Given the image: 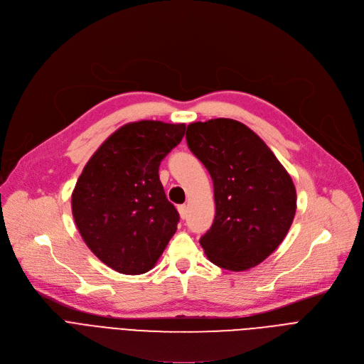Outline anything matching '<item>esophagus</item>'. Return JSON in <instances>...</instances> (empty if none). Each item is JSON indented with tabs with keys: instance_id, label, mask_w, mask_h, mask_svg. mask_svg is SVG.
I'll list each match as a JSON object with an SVG mask.
<instances>
[{
	"instance_id": "34e87169",
	"label": "esophagus",
	"mask_w": 364,
	"mask_h": 364,
	"mask_svg": "<svg viewBox=\"0 0 364 364\" xmlns=\"http://www.w3.org/2000/svg\"><path fill=\"white\" fill-rule=\"evenodd\" d=\"M178 211H179V214H181V218H185L186 214H188V207H186V205H179V207H178Z\"/></svg>"
}]
</instances>
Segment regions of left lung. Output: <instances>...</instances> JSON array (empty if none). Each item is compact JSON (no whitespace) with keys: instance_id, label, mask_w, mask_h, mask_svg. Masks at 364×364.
<instances>
[{"instance_id":"8db88e82","label":"left lung","mask_w":364,"mask_h":364,"mask_svg":"<svg viewBox=\"0 0 364 364\" xmlns=\"http://www.w3.org/2000/svg\"><path fill=\"white\" fill-rule=\"evenodd\" d=\"M186 143L214 185L215 217L200 239L204 252L225 269L257 267L293 223L296 188L290 175L262 139L235 119L192 122Z\"/></svg>"}]
</instances>
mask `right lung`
<instances>
[{
  "label": "right lung",
  "instance_id": "obj_1",
  "mask_svg": "<svg viewBox=\"0 0 364 364\" xmlns=\"http://www.w3.org/2000/svg\"><path fill=\"white\" fill-rule=\"evenodd\" d=\"M185 124L138 121L117 129L82 169L71 195L75 226L92 252L127 275L151 269L178 229L166 198L160 161L185 134Z\"/></svg>",
  "mask_w": 364,
  "mask_h": 364
}]
</instances>
